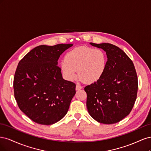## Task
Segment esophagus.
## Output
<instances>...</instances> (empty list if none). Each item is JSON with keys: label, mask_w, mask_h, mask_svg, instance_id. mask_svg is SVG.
Wrapping results in <instances>:
<instances>
[{"label": "esophagus", "mask_w": 151, "mask_h": 151, "mask_svg": "<svg viewBox=\"0 0 151 151\" xmlns=\"http://www.w3.org/2000/svg\"><path fill=\"white\" fill-rule=\"evenodd\" d=\"M76 90L77 91H78V90H80V89H82V86H81L80 85H79V84H77L76 85Z\"/></svg>", "instance_id": "1"}]
</instances>
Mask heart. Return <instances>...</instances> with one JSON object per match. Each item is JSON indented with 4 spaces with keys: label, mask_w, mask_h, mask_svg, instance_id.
Segmentation results:
<instances>
[{
    "label": "heart",
    "mask_w": 151,
    "mask_h": 151,
    "mask_svg": "<svg viewBox=\"0 0 151 151\" xmlns=\"http://www.w3.org/2000/svg\"><path fill=\"white\" fill-rule=\"evenodd\" d=\"M107 57L100 49L79 47L67 53L65 60L60 62L62 74L68 81L77 76L86 84H92L101 79L106 69Z\"/></svg>",
    "instance_id": "heart-1"
}]
</instances>
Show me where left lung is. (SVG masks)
I'll return each mask as SVG.
<instances>
[{
	"instance_id": "8db88e82",
	"label": "left lung",
	"mask_w": 151,
	"mask_h": 151,
	"mask_svg": "<svg viewBox=\"0 0 151 151\" xmlns=\"http://www.w3.org/2000/svg\"><path fill=\"white\" fill-rule=\"evenodd\" d=\"M90 44L104 50L108 60L101 79L84 88L87 108L95 120L113 124L129 115L134 106L137 75L133 62L120 48L110 43Z\"/></svg>"
}]
</instances>
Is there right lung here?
<instances>
[{
  "label": "right lung",
  "instance_id": "obj_1",
  "mask_svg": "<svg viewBox=\"0 0 151 151\" xmlns=\"http://www.w3.org/2000/svg\"><path fill=\"white\" fill-rule=\"evenodd\" d=\"M72 45H40L18 63L13 82L14 98L21 110L38 124L55 123L69 108L76 85L62 78L57 61Z\"/></svg>",
  "mask_w": 151,
  "mask_h": 151
}]
</instances>
